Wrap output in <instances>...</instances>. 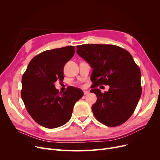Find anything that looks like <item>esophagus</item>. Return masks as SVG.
I'll use <instances>...</instances> for the list:
<instances>
[{
  "label": "esophagus",
  "instance_id": "esophagus-1",
  "mask_svg": "<svg viewBox=\"0 0 160 160\" xmlns=\"http://www.w3.org/2000/svg\"><path fill=\"white\" fill-rule=\"evenodd\" d=\"M89 93V91H83V94H84V95H86L88 94Z\"/></svg>",
  "mask_w": 160,
  "mask_h": 160
}]
</instances>
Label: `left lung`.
<instances>
[{
	"label": "left lung",
	"instance_id": "obj_1",
	"mask_svg": "<svg viewBox=\"0 0 160 160\" xmlns=\"http://www.w3.org/2000/svg\"><path fill=\"white\" fill-rule=\"evenodd\" d=\"M77 52L93 69L90 91L97 95L92 106L95 118L108 127H117L127 121L138 104L142 88L141 72L132 55L113 45L84 44L77 46ZM108 85L102 93L96 88Z\"/></svg>",
	"mask_w": 160,
	"mask_h": 160
}]
</instances>
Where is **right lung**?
I'll return each mask as SVG.
<instances>
[{"label": "right lung", "mask_w": 160, "mask_h": 160, "mask_svg": "<svg viewBox=\"0 0 160 160\" xmlns=\"http://www.w3.org/2000/svg\"><path fill=\"white\" fill-rule=\"evenodd\" d=\"M74 52V46L45 50L32 58L22 75L21 98L32 118L42 127L55 128L67 123L83 95L80 89L70 86L62 93L54 86L64 79L63 67Z\"/></svg>", "instance_id": "obj_1"}]
</instances>
